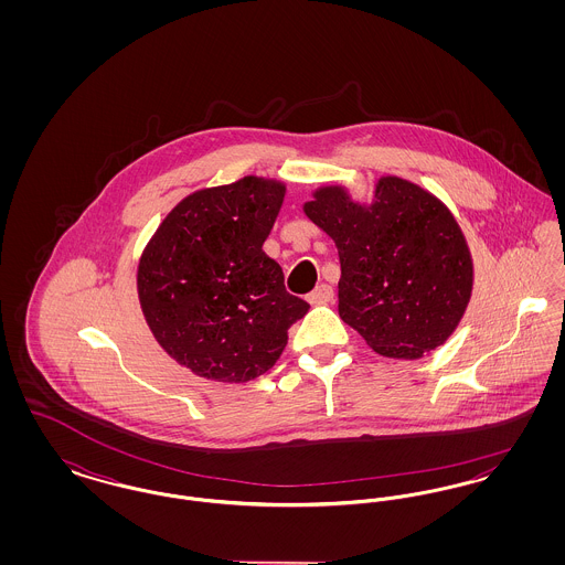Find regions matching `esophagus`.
Wrapping results in <instances>:
<instances>
[{
	"instance_id": "esophagus-1",
	"label": "esophagus",
	"mask_w": 565,
	"mask_h": 565,
	"mask_svg": "<svg viewBox=\"0 0 565 565\" xmlns=\"http://www.w3.org/2000/svg\"><path fill=\"white\" fill-rule=\"evenodd\" d=\"M332 296H334V290L328 284H320L311 295L307 296V300L311 305H326L332 300Z\"/></svg>"
}]
</instances>
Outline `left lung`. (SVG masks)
Masks as SVG:
<instances>
[{
    "mask_svg": "<svg viewBox=\"0 0 565 565\" xmlns=\"http://www.w3.org/2000/svg\"><path fill=\"white\" fill-rule=\"evenodd\" d=\"M302 212L339 249V316L369 348L417 360L454 334L472 296L475 265L456 215L438 196L381 175L371 203L328 184L313 190Z\"/></svg>",
    "mask_w": 565,
    "mask_h": 565,
    "instance_id": "obj_1",
    "label": "left lung"
}]
</instances>
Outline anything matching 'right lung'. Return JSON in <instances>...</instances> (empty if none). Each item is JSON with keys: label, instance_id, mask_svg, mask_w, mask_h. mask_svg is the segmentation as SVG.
I'll use <instances>...</instances> for the list:
<instances>
[{"label": "right lung", "instance_id": "1", "mask_svg": "<svg viewBox=\"0 0 565 565\" xmlns=\"http://www.w3.org/2000/svg\"><path fill=\"white\" fill-rule=\"evenodd\" d=\"M286 184L245 175L184 196L137 265L141 313L157 343L194 375L245 383L267 373L309 305L286 292L263 252Z\"/></svg>", "mask_w": 565, "mask_h": 565}]
</instances>
